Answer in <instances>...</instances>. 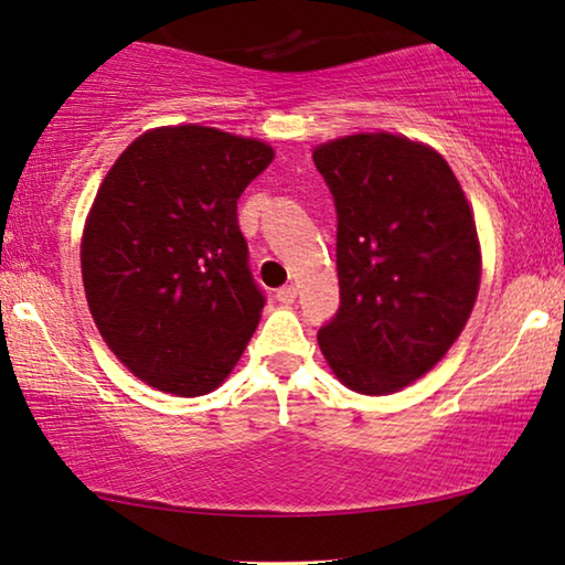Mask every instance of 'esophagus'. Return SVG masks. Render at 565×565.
Here are the masks:
<instances>
[{"label":"esophagus","instance_id":"esophagus-1","mask_svg":"<svg viewBox=\"0 0 565 565\" xmlns=\"http://www.w3.org/2000/svg\"><path fill=\"white\" fill-rule=\"evenodd\" d=\"M276 299H279L281 305H294V299H297V286H291V284L281 286V289L276 291Z\"/></svg>","mask_w":565,"mask_h":565}]
</instances>
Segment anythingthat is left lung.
Here are the masks:
<instances>
[{
	"label": "left lung",
	"instance_id": "1",
	"mask_svg": "<svg viewBox=\"0 0 565 565\" xmlns=\"http://www.w3.org/2000/svg\"><path fill=\"white\" fill-rule=\"evenodd\" d=\"M338 212L340 307L317 340L361 394H392L438 363L479 294L481 250L463 189L433 148L388 132L315 150Z\"/></svg>",
	"mask_w": 565,
	"mask_h": 565
}]
</instances>
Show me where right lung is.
<instances>
[{
  "instance_id": "add662e5",
  "label": "right lung",
  "mask_w": 565,
  "mask_h": 565,
  "mask_svg": "<svg viewBox=\"0 0 565 565\" xmlns=\"http://www.w3.org/2000/svg\"><path fill=\"white\" fill-rule=\"evenodd\" d=\"M274 161L260 140L179 125L140 135L102 181L82 241L92 317L150 386L202 396L258 328L266 294L237 200Z\"/></svg>"
}]
</instances>
